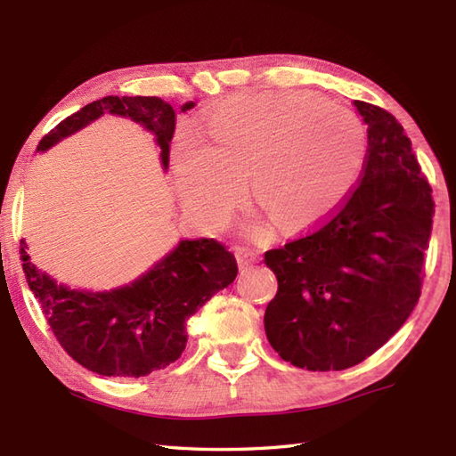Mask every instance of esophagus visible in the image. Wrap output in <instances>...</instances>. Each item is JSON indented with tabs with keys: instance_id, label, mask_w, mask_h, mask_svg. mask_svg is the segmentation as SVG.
<instances>
[{
	"instance_id": "obj_1",
	"label": "esophagus",
	"mask_w": 456,
	"mask_h": 456,
	"mask_svg": "<svg viewBox=\"0 0 456 456\" xmlns=\"http://www.w3.org/2000/svg\"><path fill=\"white\" fill-rule=\"evenodd\" d=\"M235 256H237V263H239L240 268H248L250 265H255L258 260L256 250L248 248V247H237Z\"/></svg>"
}]
</instances>
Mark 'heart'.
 <instances>
[{
  "label": "heart",
  "mask_w": 456,
  "mask_h": 456,
  "mask_svg": "<svg viewBox=\"0 0 456 456\" xmlns=\"http://www.w3.org/2000/svg\"><path fill=\"white\" fill-rule=\"evenodd\" d=\"M208 131L211 142L180 133L172 152L183 206L203 225L227 221L247 176L278 225H312L353 191L368 154L356 113L307 92L239 95L209 115Z\"/></svg>",
  "instance_id": "b5f03b06"
}]
</instances>
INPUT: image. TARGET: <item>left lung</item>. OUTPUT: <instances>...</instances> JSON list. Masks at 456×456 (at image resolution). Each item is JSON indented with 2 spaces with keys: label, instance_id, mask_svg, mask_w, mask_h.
I'll use <instances>...</instances> for the list:
<instances>
[{
  "label": "left lung",
  "instance_id": "8db88e82",
  "mask_svg": "<svg viewBox=\"0 0 456 456\" xmlns=\"http://www.w3.org/2000/svg\"><path fill=\"white\" fill-rule=\"evenodd\" d=\"M368 154L353 191L325 221L265 253L278 280L265 329L305 370H345L376 353L421 296L435 201L402 123L354 102Z\"/></svg>",
  "mask_w": 456,
  "mask_h": 456
}]
</instances>
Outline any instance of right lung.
Here are the masks:
<instances>
[{"instance_id": "obj_1", "label": "right lung", "mask_w": 456, "mask_h": 456, "mask_svg": "<svg viewBox=\"0 0 456 456\" xmlns=\"http://www.w3.org/2000/svg\"><path fill=\"white\" fill-rule=\"evenodd\" d=\"M191 108L193 102H188L182 111ZM103 113L131 118L154 133L162 167H168L176 111L154 95H108L84 105L48 131L37 151L51 149ZM25 248L21 240L19 253L27 284L56 341L84 368L113 378L149 376L178 361L188 341V317L233 282L239 273L233 253L219 240H182L133 284L94 294L56 284L28 263Z\"/></svg>"}]
</instances>
